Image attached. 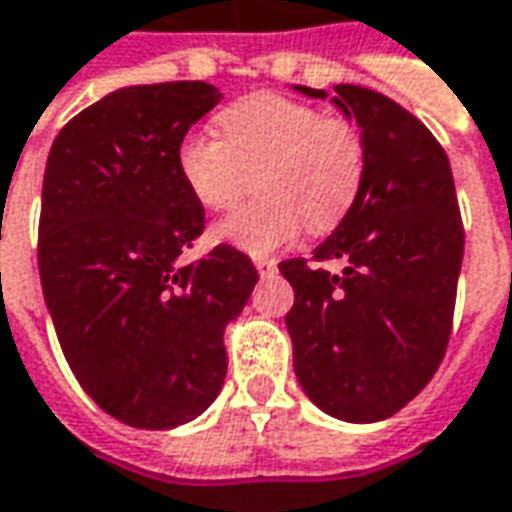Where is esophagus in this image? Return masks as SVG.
Wrapping results in <instances>:
<instances>
[{"mask_svg": "<svg viewBox=\"0 0 512 512\" xmlns=\"http://www.w3.org/2000/svg\"><path fill=\"white\" fill-rule=\"evenodd\" d=\"M255 268L260 271V277H271L277 271V260H271V257H255Z\"/></svg>", "mask_w": 512, "mask_h": 512, "instance_id": "esophagus-1", "label": "esophagus"}]
</instances>
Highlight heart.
I'll return each mask as SVG.
<instances>
[{
    "label": "heart",
    "instance_id": "obj_1",
    "mask_svg": "<svg viewBox=\"0 0 512 512\" xmlns=\"http://www.w3.org/2000/svg\"><path fill=\"white\" fill-rule=\"evenodd\" d=\"M221 138L188 132L177 144V171L207 210H230L257 177L260 199L221 221L216 238L249 255L293 244L305 224L338 227L363 194L368 146L343 116L288 96L257 91L219 113Z\"/></svg>",
    "mask_w": 512,
    "mask_h": 512
}]
</instances>
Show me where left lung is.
I'll return each mask as SVG.
<instances>
[{"label": "left lung", "mask_w": 512, "mask_h": 512, "mask_svg": "<svg viewBox=\"0 0 512 512\" xmlns=\"http://www.w3.org/2000/svg\"><path fill=\"white\" fill-rule=\"evenodd\" d=\"M335 94L366 138V185L313 266L291 257L280 271L296 293L285 324L302 388L324 413L366 424L402 410L441 366L466 232L435 135L391 96L360 85ZM327 259L347 268L330 275Z\"/></svg>", "instance_id": "8db88e82"}]
</instances>
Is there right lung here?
<instances>
[{"mask_svg": "<svg viewBox=\"0 0 512 512\" xmlns=\"http://www.w3.org/2000/svg\"><path fill=\"white\" fill-rule=\"evenodd\" d=\"M219 102L207 82L121 88L57 132L46 160L38 271L57 341L82 391L138 430L180 427L219 396L224 327L257 282L230 244L180 263L205 207L177 144Z\"/></svg>", "mask_w": 512, "mask_h": 512, "instance_id": "add662e5", "label": "right lung"}]
</instances>
